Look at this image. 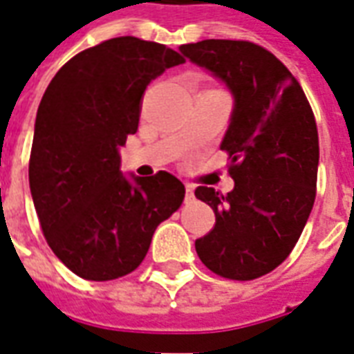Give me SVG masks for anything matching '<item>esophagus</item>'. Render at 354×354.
<instances>
[{
    "label": "esophagus",
    "instance_id": "34e87169",
    "mask_svg": "<svg viewBox=\"0 0 354 354\" xmlns=\"http://www.w3.org/2000/svg\"><path fill=\"white\" fill-rule=\"evenodd\" d=\"M193 197H195V193H193V185H185V203H192Z\"/></svg>",
    "mask_w": 354,
    "mask_h": 354
}]
</instances>
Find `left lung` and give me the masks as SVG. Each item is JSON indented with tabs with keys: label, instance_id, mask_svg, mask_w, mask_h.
Instances as JSON below:
<instances>
[{
	"label": "left lung",
	"instance_id": "obj_1",
	"mask_svg": "<svg viewBox=\"0 0 354 354\" xmlns=\"http://www.w3.org/2000/svg\"><path fill=\"white\" fill-rule=\"evenodd\" d=\"M180 53L233 96L220 147L230 153L235 187L227 195L205 185L195 189L216 216V225L195 241V250L216 274L252 281L288 258L311 214L317 123L296 77L260 45L205 39L182 45Z\"/></svg>",
	"mask_w": 354,
	"mask_h": 354
}]
</instances>
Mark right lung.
I'll list each match as a JSON object with an SVG mask.
<instances>
[{
    "label": "right lung",
    "mask_w": 354,
    "mask_h": 354,
    "mask_svg": "<svg viewBox=\"0 0 354 354\" xmlns=\"http://www.w3.org/2000/svg\"><path fill=\"white\" fill-rule=\"evenodd\" d=\"M184 62L132 35L83 50L53 77L37 108L30 192L50 250L87 281H113L146 258L184 184L170 172H121L119 149L138 131L147 85Z\"/></svg>",
    "instance_id": "obj_1"
}]
</instances>
